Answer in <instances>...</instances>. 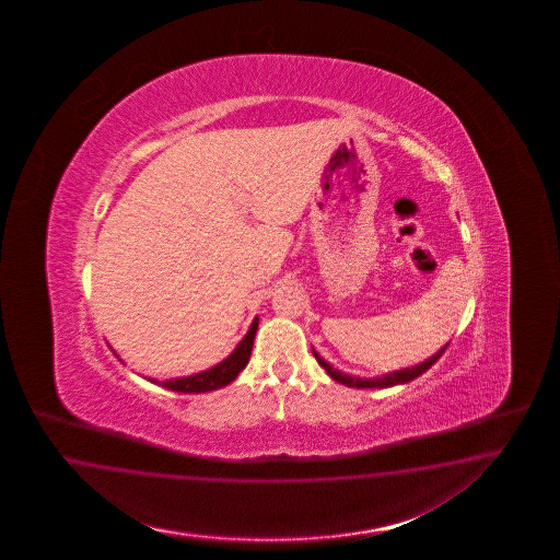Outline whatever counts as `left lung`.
I'll list each match as a JSON object with an SVG mask.
<instances>
[{
  "instance_id": "obj_1",
  "label": "left lung",
  "mask_w": 560,
  "mask_h": 560,
  "mask_svg": "<svg viewBox=\"0 0 560 560\" xmlns=\"http://www.w3.org/2000/svg\"><path fill=\"white\" fill-rule=\"evenodd\" d=\"M447 345H450V342H447ZM447 345H445V347H441L440 351H438L435 355L424 359L423 363L410 365V368H405V370L384 373V375H375V377H359V375L340 372L337 368H332V365H330V363H328L320 353H316V349H312V353L316 357V361L320 363V368H324L326 373H328L332 380H337L339 384H345V386H349V388H392V386L407 384V382H412L415 377L423 375V373L427 372V370H429V368H431V365H433V363H435L443 353H445Z\"/></svg>"
}]
</instances>
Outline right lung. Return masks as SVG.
I'll use <instances>...</instances> for the list:
<instances>
[{"mask_svg":"<svg viewBox=\"0 0 560 560\" xmlns=\"http://www.w3.org/2000/svg\"><path fill=\"white\" fill-rule=\"evenodd\" d=\"M256 328H258V316H256L248 332L244 335V339L240 340L236 349L220 361L218 365L205 370V372L192 373V375H183V377H170V380H155L150 377L152 384H158L162 388H168L172 392H183V394H201V392L218 390L228 386L230 382H234L237 373L242 372L248 361H250V353H253V345H255Z\"/></svg>","mask_w":560,"mask_h":560,"instance_id":"obj_1","label":"right lung"}]
</instances>
